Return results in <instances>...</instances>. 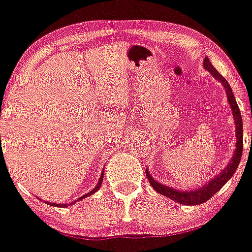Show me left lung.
<instances>
[{"mask_svg": "<svg viewBox=\"0 0 252 252\" xmlns=\"http://www.w3.org/2000/svg\"><path fill=\"white\" fill-rule=\"evenodd\" d=\"M203 67L206 71L211 73L215 79L218 80L219 83L221 84L224 89H225L226 97H228L229 106L232 107L233 119H234V126H236V149L233 153V157L230 158L228 164L225 165V168L222 169L221 172L218 173L214 179H211L207 183H204L203 185H200L198 189H188V190H179L172 186L164 185V184L159 183L150 175V171L146 169L147 180L150 185L154 188L155 191H158L159 194L164 195V197L169 198V199L175 200L177 203L186 204V206H198L204 202H207L211 197H214V194H216L219 190L221 189L222 186L225 185L229 181V179L234 175L236 169L238 168L239 161H241V157H242L243 150V126H242V116H241V111L237 105V101L234 95H233L232 88L229 85L224 77L219 73V71L212 66V63L210 62L208 57H206L203 61Z\"/></svg>", "mask_w": 252, "mask_h": 252, "instance_id": "1", "label": "left lung"}]
</instances>
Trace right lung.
<instances>
[{
    "label": "right lung",
    "mask_w": 252,
    "mask_h": 252,
    "mask_svg": "<svg viewBox=\"0 0 252 252\" xmlns=\"http://www.w3.org/2000/svg\"><path fill=\"white\" fill-rule=\"evenodd\" d=\"M0 142H1V134H0ZM103 175H105V173H103V171H102V173H101V177H99V180H98V184H97V185H95V188H94V189H92L91 191H89V193L84 194L83 197L77 198L76 200H73V202H71V203H53V202H45V203L50 204V206H54V207H68V206H72L73 203H76V202H79V200L84 199V198H87V197H91L92 194L97 193L98 190H99V188H101V185H102V181H103Z\"/></svg>",
    "instance_id": "1"
}]
</instances>
